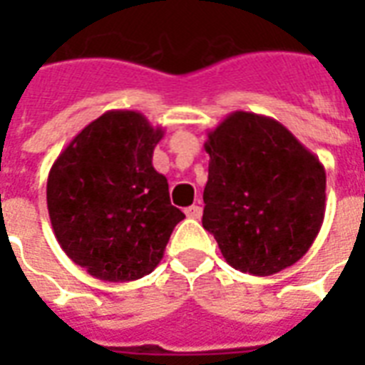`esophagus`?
<instances>
[{
    "instance_id": "34e87169",
    "label": "esophagus",
    "mask_w": 365,
    "mask_h": 365,
    "mask_svg": "<svg viewBox=\"0 0 365 365\" xmlns=\"http://www.w3.org/2000/svg\"><path fill=\"white\" fill-rule=\"evenodd\" d=\"M185 216L191 217V220H200V216H202V208H200L199 205L189 206V208H185Z\"/></svg>"
}]
</instances>
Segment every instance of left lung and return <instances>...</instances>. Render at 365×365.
I'll use <instances>...</instances> for the list:
<instances>
[{
  "instance_id": "1",
  "label": "left lung",
  "mask_w": 365,
  "mask_h": 365,
  "mask_svg": "<svg viewBox=\"0 0 365 365\" xmlns=\"http://www.w3.org/2000/svg\"><path fill=\"white\" fill-rule=\"evenodd\" d=\"M208 182L202 227L229 265L255 277L292 267L309 252L326 212V170L271 117L233 111L205 143Z\"/></svg>"
}]
</instances>
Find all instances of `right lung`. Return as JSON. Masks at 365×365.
<instances>
[{"mask_svg":"<svg viewBox=\"0 0 365 365\" xmlns=\"http://www.w3.org/2000/svg\"><path fill=\"white\" fill-rule=\"evenodd\" d=\"M165 136L140 111L111 110L88 123L51 166L47 208L54 237L76 265L130 282L159 265L183 212L153 168Z\"/></svg>","mask_w":365,"mask_h":365,"instance_id":"obj_1","label":"right lung"}]
</instances>
